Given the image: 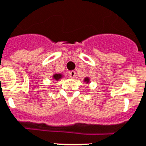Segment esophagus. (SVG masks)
Segmentation results:
<instances>
[{"mask_svg": "<svg viewBox=\"0 0 146 146\" xmlns=\"http://www.w3.org/2000/svg\"><path fill=\"white\" fill-rule=\"evenodd\" d=\"M69 76H70L71 78H74L75 77V72L74 71H71L69 72Z\"/></svg>", "mask_w": 146, "mask_h": 146, "instance_id": "1", "label": "esophagus"}]
</instances>
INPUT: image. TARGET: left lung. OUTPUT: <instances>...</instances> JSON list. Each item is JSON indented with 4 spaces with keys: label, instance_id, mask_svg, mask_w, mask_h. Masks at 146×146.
Masks as SVG:
<instances>
[{
    "label": "left lung",
    "instance_id": "1",
    "mask_svg": "<svg viewBox=\"0 0 146 146\" xmlns=\"http://www.w3.org/2000/svg\"><path fill=\"white\" fill-rule=\"evenodd\" d=\"M85 82H86L88 83V82H89V78H85Z\"/></svg>",
    "mask_w": 146,
    "mask_h": 146
}]
</instances>
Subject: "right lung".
Segmentation results:
<instances>
[{
	"label": "right lung",
	"mask_w": 146,
	"mask_h": 146,
	"mask_svg": "<svg viewBox=\"0 0 146 146\" xmlns=\"http://www.w3.org/2000/svg\"><path fill=\"white\" fill-rule=\"evenodd\" d=\"M61 77H62V74H54L53 75V78L55 80L60 79Z\"/></svg>",
	"instance_id": "obj_1"
}]
</instances>
